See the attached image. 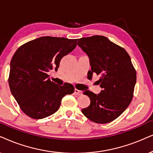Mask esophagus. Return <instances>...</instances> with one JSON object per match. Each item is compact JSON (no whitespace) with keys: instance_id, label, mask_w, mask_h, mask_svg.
I'll use <instances>...</instances> for the list:
<instances>
[{"instance_id":"esophagus-1","label":"esophagus","mask_w":153,"mask_h":153,"mask_svg":"<svg viewBox=\"0 0 153 153\" xmlns=\"http://www.w3.org/2000/svg\"><path fill=\"white\" fill-rule=\"evenodd\" d=\"M74 93H75V95H78V96H79V95H81V94H82V91H80V90H78V89H75V92H74Z\"/></svg>"}]
</instances>
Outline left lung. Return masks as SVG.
Returning a JSON list of instances; mask_svg holds the SVG:
<instances>
[{
	"instance_id": "obj_1",
	"label": "left lung",
	"mask_w": 153,
	"mask_h": 153,
	"mask_svg": "<svg viewBox=\"0 0 153 153\" xmlns=\"http://www.w3.org/2000/svg\"><path fill=\"white\" fill-rule=\"evenodd\" d=\"M78 45L90 58L88 76H100L99 94L90 90L83 94L90 99L89 107L82 109L85 117L97 123L111 122L126 109L132 101L136 71L126 51L104 36L79 39Z\"/></svg>"
}]
</instances>
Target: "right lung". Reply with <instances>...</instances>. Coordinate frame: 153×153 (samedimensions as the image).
Segmentation results:
<instances>
[{
  "label": "right lung",
  "mask_w": 153,
  "mask_h": 153,
  "mask_svg": "<svg viewBox=\"0 0 153 153\" xmlns=\"http://www.w3.org/2000/svg\"><path fill=\"white\" fill-rule=\"evenodd\" d=\"M78 39L42 36L17 49L10 62V89L27 116L40 119L58 111L62 98L74 92L73 85L60 86L49 78L57 71L61 59L77 46Z\"/></svg>",
  "instance_id": "add662e5"
}]
</instances>
